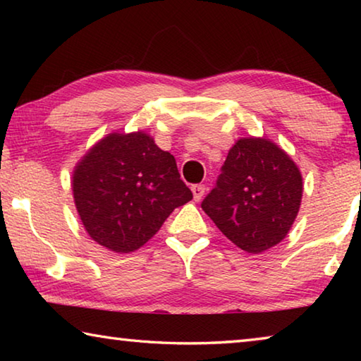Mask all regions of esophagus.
<instances>
[{
  "label": "esophagus",
  "instance_id": "34e87169",
  "mask_svg": "<svg viewBox=\"0 0 361 361\" xmlns=\"http://www.w3.org/2000/svg\"><path fill=\"white\" fill-rule=\"evenodd\" d=\"M191 191H192L195 202H199V200L202 199L204 194H205V186L204 185H192L191 186Z\"/></svg>",
  "mask_w": 361,
  "mask_h": 361
}]
</instances>
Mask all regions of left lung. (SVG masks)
<instances>
[{"mask_svg":"<svg viewBox=\"0 0 361 361\" xmlns=\"http://www.w3.org/2000/svg\"><path fill=\"white\" fill-rule=\"evenodd\" d=\"M301 197L302 178L290 156L266 138H242L200 205L232 243L261 253L285 239Z\"/></svg>","mask_w":361,"mask_h":361,"instance_id":"left-lung-1","label":"left lung"}]
</instances>
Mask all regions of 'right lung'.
Segmentation results:
<instances>
[{
	"label": "right lung",
	"mask_w": 361,
	"mask_h": 361,
	"mask_svg": "<svg viewBox=\"0 0 361 361\" xmlns=\"http://www.w3.org/2000/svg\"><path fill=\"white\" fill-rule=\"evenodd\" d=\"M73 195L85 231L116 253L135 252L192 199L175 157L143 132L111 133L76 166Z\"/></svg>",
	"instance_id": "obj_1"
}]
</instances>
